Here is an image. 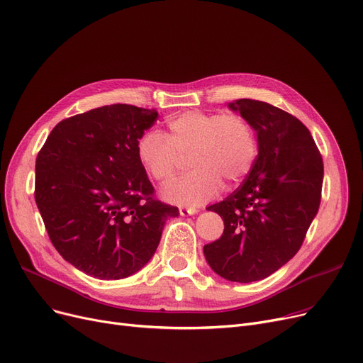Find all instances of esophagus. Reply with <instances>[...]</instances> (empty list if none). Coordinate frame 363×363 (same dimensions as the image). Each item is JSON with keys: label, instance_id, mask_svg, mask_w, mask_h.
I'll use <instances>...</instances> for the list:
<instances>
[{"label": "esophagus", "instance_id": "obj_1", "mask_svg": "<svg viewBox=\"0 0 363 363\" xmlns=\"http://www.w3.org/2000/svg\"><path fill=\"white\" fill-rule=\"evenodd\" d=\"M179 213L182 215V216H188V215H194V213H197V209L196 208H179Z\"/></svg>", "mask_w": 363, "mask_h": 363}]
</instances>
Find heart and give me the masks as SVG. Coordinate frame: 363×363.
I'll use <instances>...</instances> for the list:
<instances>
[{"mask_svg":"<svg viewBox=\"0 0 363 363\" xmlns=\"http://www.w3.org/2000/svg\"><path fill=\"white\" fill-rule=\"evenodd\" d=\"M169 135L147 130L136 143V155L148 175L169 182L182 157L194 167L162 191L164 200L182 206H200L223 188L242 181L258 157V136L252 123L235 113L185 111L167 121Z\"/></svg>","mask_w":363,"mask_h":363,"instance_id":"1","label":"heart"}]
</instances>
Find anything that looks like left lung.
<instances>
[{
  "label": "left lung",
  "instance_id": "1",
  "mask_svg": "<svg viewBox=\"0 0 363 363\" xmlns=\"http://www.w3.org/2000/svg\"><path fill=\"white\" fill-rule=\"evenodd\" d=\"M254 125L258 157L243 184L208 208L224 220L203 247L211 269L231 281L269 277L301 247L322 197V155L306 125L267 102L228 104Z\"/></svg>",
  "mask_w": 363,
  "mask_h": 363
}]
</instances>
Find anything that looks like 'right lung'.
<instances>
[{
	"mask_svg": "<svg viewBox=\"0 0 363 363\" xmlns=\"http://www.w3.org/2000/svg\"><path fill=\"white\" fill-rule=\"evenodd\" d=\"M155 109L116 104L62 120L35 163V201L56 250L80 272L118 280L152 258L178 208L154 199L136 155Z\"/></svg>",
	"mask_w": 363,
	"mask_h": 363,
	"instance_id": "right-lung-1",
	"label": "right lung"
}]
</instances>
